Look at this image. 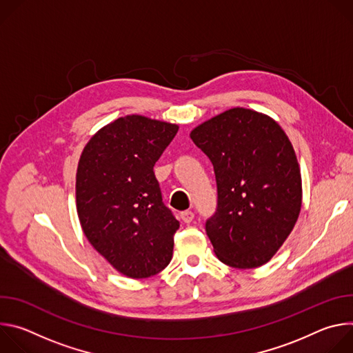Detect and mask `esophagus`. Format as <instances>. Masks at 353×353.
<instances>
[{
	"label": "esophagus",
	"mask_w": 353,
	"mask_h": 353,
	"mask_svg": "<svg viewBox=\"0 0 353 353\" xmlns=\"http://www.w3.org/2000/svg\"><path fill=\"white\" fill-rule=\"evenodd\" d=\"M180 218L184 223H190L192 219H194V212L192 211H183L180 214Z\"/></svg>",
	"instance_id": "esophagus-1"
}]
</instances>
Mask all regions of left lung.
<instances>
[{
    "instance_id": "left-lung-1",
    "label": "left lung",
    "mask_w": 353,
    "mask_h": 353,
    "mask_svg": "<svg viewBox=\"0 0 353 353\" xmlns=\"http://www.w3.org/2000/svg\"><path fill=\"white\" fill-rule=\"evenodd\" d=\"M210 158L216 210L205 230L216 257L233 268L268 263L290 234L301 207L293 146L271 117L230 109L190 134Z\"/></svg>"
}]
</instances>
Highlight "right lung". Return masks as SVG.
<instances>
[{
    "label": "right lung",
    "mask_w": 353,
    "mask_h": 353,
    "mask_svg": "<svg viewBox=\"0 0 353 353\" xmlns=\"http://www.w3.org/2000/svg\"><path fill=\"white\" fill-rule=\"evenodd\" d=\"M179 127L142 116L120 117L86 143L77 172V208L89 243L119 272L157 275L173 256L180 228L163 204L154 166Z\"/></svg>",
    "instance_id": "obj_1"
}]
</instances>
